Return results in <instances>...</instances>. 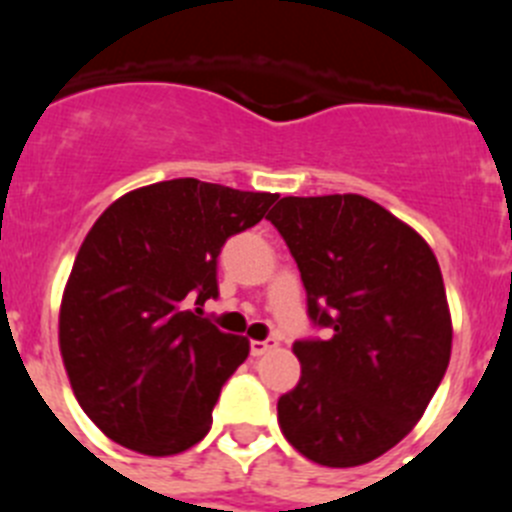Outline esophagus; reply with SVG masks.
Instances as JSON below:
<instances>
[{"label": "esophagus", "instance_id": "34e87169", "mask_svg": "<svg viewBox=\"0 0 512 512\" xmlns=\"http://www.w3.org/2000/svg\"><path fill=\"white\" fill-rule=\"evenodd\" d=\"M274 346H277V338H266V341H251V356H253V359H259V356H264L266 351H271Z\"/></svg>", "mask_w": 512, "mask_h": 512}]
</instances>
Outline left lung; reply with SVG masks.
<instances>
[{
  "label": "left lung",
  "instance_id": "8db88e82",
  "mask_svg": "<svg viewBox=\"0 0 512 512\" xmlns=\"http://www.w3.org/2000/svg\"><path fill=\"white\" fill-rule=\"evenodd\" d=\"M271 225L297 261L307 318L287 441L323 467H359L413 431L451 356V318L428 243L361 194L282 197Z\"/></svg>",
  "mask_w": 512,
  "mask_h": 512
}]
</instances>
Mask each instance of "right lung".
Segmentation results:
<instances>
[{"mask_svg": "<svg viewBox=\"0 0 512 512\" xmlns=\"http://www.w3.org/2000/svg\"><path fill=\"white\" fill-rule=\"evenodd\" d=\"M277 197L171 179L99 215L76 253L58 338L71 390L104 436L151 456L207 436L248 341L200 307L220 295L225 241L261 223Z\"/></svg>", "mask_w": 512, "mask_h": 512, "instance_id": "obj_1", "label": "right lung"}]
</instances>
